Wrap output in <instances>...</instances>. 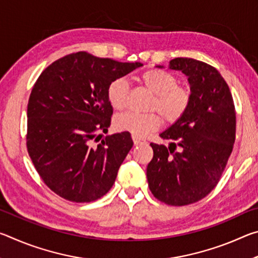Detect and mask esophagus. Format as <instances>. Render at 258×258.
Returning <instances> with one entry per match:
<instances>
[{
  "label": "esophagus",
  "instance_id": "34e87169",
  "mask_svg": "<svg viewBox=\"0 0 258 258\" xmlns=\"http://www.w3.org/2000/svg\"><path fill=\"white\" fill-rule=\"evenodd\" d=\"M132 139H133V142H134L135 146H138V145H140V143L145 142V140L141 139L140 137H137V135H132Z\"/></svg>",
  "mask_w": 258,
  "mask_h": 258
}]
</instances>
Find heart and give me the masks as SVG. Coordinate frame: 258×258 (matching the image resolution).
Wrapping results in <instances>:
<instances>
[{
  "label": "heart",
  "mask_w": 258,
  "mask_h": 258,
  "mask_svg": "<svg viewBox=\"0 0 258 258\" xmlns=\"http://www.w3.org/2000/svg\"><path fill=\"white\" fill-rule=\"evenodd\" d=\"M140 82L155 95L149 104V110L160 113L168 124L176 123L187 111L191 103V90L189 86L178 84V78L173 74L161 69H148L139 77ZM109 103L123 110L128 102V84L124 78H116L109 83L107 89ZM161 124V118L156 112L141 113L126 111L116 117L117 130L143 137L156 131Z\"/></svg>",
  "instance_id": "obj_1"
}]
</instances>
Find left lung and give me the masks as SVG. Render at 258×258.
<instances>
[{
	"label": "left lung",
	"instance_id": "1",
	"mask_svg": "<svg viewBox=\"0 0 258 258\" xmlns=\"http://www.w3.org/2000/svg\"><path fill=\"white\" fill-rule=\"evenodd\" d=\"M168 68L187 77L191 103L181 119L160 133L172 140L168 148L150 143L154 157L147 178L155 198L185 206L206 197L220 181L233 149L235 110L228 84L211 64L175 58Z\"/></svg>",
	"mask_w": 258,
	"mask_h": 258
}]
</instances>
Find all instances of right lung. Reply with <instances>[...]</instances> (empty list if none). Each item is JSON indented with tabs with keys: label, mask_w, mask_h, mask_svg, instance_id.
<instances>
[{
	"label": "right lung",
	"mask_w": 258,
	"mask_h": 258,
	"mask_svg": "<svg viewBox=\"0 0 258 258\" xmlns=\"http://www.w3.org/2000/svg\"><path fill=\"white\" fill-rule=\"evenodd\" d=\"M141 66L82 51L52 62L37 78L27 107V150L42 180L61 198L91 203L111 189L132 138L116 133L95 147L92 140L110 126L109 83Z\"/></svg>",
	"instance_id": "add662e5"
}]
</instances>
